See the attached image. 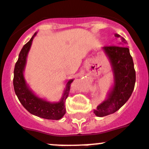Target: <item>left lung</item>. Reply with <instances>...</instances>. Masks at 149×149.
<instances>
[{"label":"left lung","instance_id":"8db88e82","mask_svg":"<svg viewBox=\"0 0 149 149\" xmlns=\"http://www.w3.org/2000/svg\"><path fill=\"white\" fill-rule=\"evenodd\" d=\"M119 38L120 35H115ZM123 44L127 41L121 37ZM103 49L109 56L114 75V85L107 100L100 104L94 113L104 117L117 111L131 96L136 83V71L129 48L125 46H105Z\"/></svg>","mask_w":149,"mask_h":149}]
</instances>
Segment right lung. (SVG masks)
<instances>
[{"label":"right lung","instance_id":"right-lung-1","mask_svg":"<svg viewBox=\"0 0 149 149\" xmlns=\"http://www.w3.org/2000/svg\"><path fill=\"white\" fill-rule=\"evenodd\" d=\"M35 35L36 33L30 40L23 46L19 55V59L15 65L13 77L14 90L22 105L31 114L49 120H59L65 114V100L68 96L70 87L73 80L68 81L62 100L56 103H50L37 97L28 88L24 79L23 71L27 54Z\"/></svg>","mask_w":149,"mask_h":149}]
</instances>
